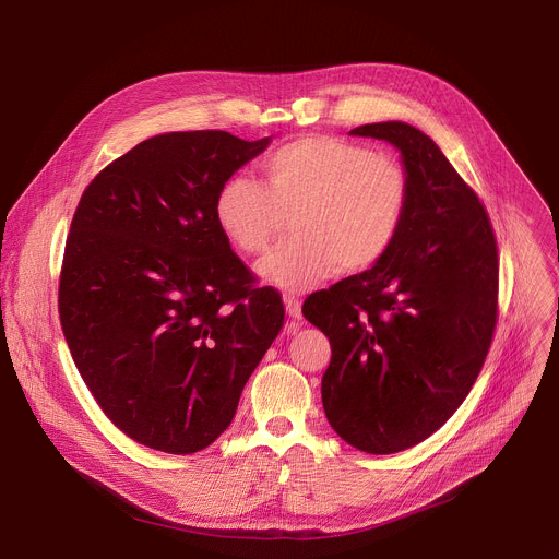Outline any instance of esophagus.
Returning a JSON list of instances; mask_svg holds the SVG:
<instances>
[{
	"label": "esophagus",
	"instance_id": "esophagus-1",
	"mask_svg": "<svg viewBox=\"0 0 559 559\" xmlns=\"http://www.w3.org/2000/svg\"><path fill=\"white\" fill-rule=\"evenodd\" d=\"M283 302H285L287 313L294 318V323L287 328V332H289V334H294V332L298 330V323H296V321H300V300H298V298H294V296H285V298H283Z\"/></svg>",
	"mask_w": 559,
	"mask_h": 559
}]
</instances>
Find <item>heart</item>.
Here are the masks:
<instances>
[{
	"label": "heart",
	"mask_w": 559,
	"mask_h": 559,
	"mask_svg": "<svg viewBox=\"0 0 559 559\" xmlns=\"http://www.w3.org/2000/svg\"><path fill=\"white\" fill-rule=\"evenodd\" d=\"M263 173L265 186L229 177L216 194L214 216L246 257L267 254L292 216L294 238L259 265L281 289H309L336 267L354 274L376 265L403 225L409 179L389 154L334 136H302L274 150Z\"/></svg>",
	"instance_id": "1"
}]
</instances>
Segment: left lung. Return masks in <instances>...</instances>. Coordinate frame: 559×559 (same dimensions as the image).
Listing matches in <instances>:
<instances>
[{
  "instance_id": "obj_1",
  "label": "left lung",
  "mask_w": 559,
  "mask_h": 559,
  "mask_svg": "<svg viewBox=\"0 0 559 559\" xmlns=\"http://www.w3.org/2000/svg\"><path fill=\"white\" fill-rule=\"evenodd\" d=\"M352 134L401 150L407 210L386 254L307 296L302 316L332 345L321 386L332 429L386 455L427 440L464 403L493 341L500 263L485 205L425 132L384 121Z\"/></svg>"
}]
</instances>
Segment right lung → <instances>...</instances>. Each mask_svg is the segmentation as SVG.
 Returning a JSON list of instances; mask_svg holds the SVG:
<instances>
[{"label": "right lung", "instance_id": "right-lung-1", "mask_svg": "<svg viewBox=\"0 0 559 559\" xmlns=\"http://www.w3.org/2000/svg\"><path fill=\"white\" fill-rule=\"evenodd\" d=\"M270 141L156 134L79 199L59 274L61 330L102 412L143 447H210L283 328L281 294L259 285L214 216L221 186Z\"/></svg>", "mask_w": 559, "mask_h": 559}]
</instances>
